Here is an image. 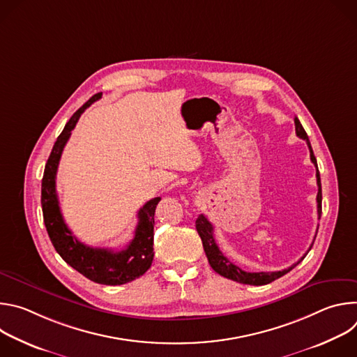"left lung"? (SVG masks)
<instances>
[{
    "mask_svg": "<svg viewBox=\"0 0 357 357\" xmlns=\"http://www.w3.org/2000/svg\"><path fill=\"white\" fill-rule=\"evenodd\" d=\"M295 132L299 138L305 139L310 146V152H311V161L314 162V165L317 167V183H318V195H317V203H318V218L321 219V215H322V188H321V176H319V171H318V164H317V158L314 155V151H312V146H311V142H310V138L307 135V132H305L302 124L299 123V120L295 117ZM196 230L202 238V244H203V248H205V252H206V257L209 260V264L211 267L218 273L220 274L222 277H226L229 280H233V281H237L240 284H247V285H266V284H270L273 281H275L277 278L285 275L287 273H289L294 267H296L303 259L305 256H307L308 251L311 250V247L314 245V241L310 247V250L307 251V254L305 256L296 261L295 264H292L291 267L282 270V271H273V273H247L244 270H241L240 267H237L236 264H233L225 254L220 251L219 245L216 244V240H215V236H213V226L212 223L203 216V215H199V218L196 219ZM317 237V234H315Z\"/></svg>",
    "mask_w": 357,
    "mask_h": 357,
    "instance_id": "1",
    "label": "left lung"
}]
</instances>
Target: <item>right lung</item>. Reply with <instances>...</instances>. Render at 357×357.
Wrapping results in <instances>:
<instances>
[{
  "mask_svg": "<svg viewBox=\"0 0 357 357\" xmlns=\"http://www.w3.org/2000/svg\"><path fill=\"white\" fill-rule=\"evenodd\" d=\"M100 97L101 93H97L86 101L58 137L45 165L40 203L46 231L59 256L90 281L105 285H121L145 274L154 260V215L161 197L148 200L138 211V225L132 240L123 250L114 251L89 247L79 241L63 220L56 195V172L62 151L82 113Z\"/></svg>",
  "mask_w": 357,
  "mask_h": 357,
  "instance_id": "right-lung-1",
  "label": "right lung"
}]
</instances>
